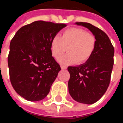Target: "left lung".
<instances>
[{
    "label": "left lung",
    "mask_w": 123,
    "mask_h": 123,
    "mask_svg": "<svg viewBox=\"0 0 123 123\" xmlns=\"http://www.w3.org/2000/svg\"><path fill=\"white\" fill-rule=\"evenodd\" d=\"M62 24L36 21L23 26L10 41L8 56L10 82L20 96L30 101L49 93L61 67L52 56L51 45Z\"/></svg>",
    "instance_id": "left-lung-1"
}]
</instances>
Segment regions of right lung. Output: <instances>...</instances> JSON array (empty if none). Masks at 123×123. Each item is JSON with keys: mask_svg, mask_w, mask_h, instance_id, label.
<instances>
[{"mask_svg": "<svg viewBox=\"0 0 123 123\" xmlns=\"http://www.w3.org/2000/svg\"><path fill=\"white\" fill-rule=\"evenodd\" d=\"M87 28L95 36L93 50L84 64L68 67V92L75 101L85 104L98 101L110 84L114 61V48L108 36L89 23L77 22Z\"/></svg>", "mask_w": 123, "mask_h": 123, "instance_id": "obj_1", "label": "right lung"}]
</instances>
